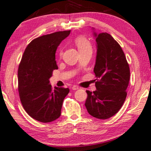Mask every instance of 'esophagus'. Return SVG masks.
Masks as SVG:
<instances>
[{"mask_svg": "<svg viewBox=\"0 0 151 151\" xmlns=\"http://www.w3.org/2000/svg\"><path fill=\"white\" fill-rule=\"evenodd\" d=\"M71 88H72V90H78L79 89V87L77 86H73Z\"/></svg>", "mask_w": 151, "mask_h": 151, "instance_id": "34e87169", "label": "esophagus"}]
</instances>
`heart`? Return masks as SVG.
<instances>
[{
    "instance_id": "1",
    "label": "heart",
    "mask_w": 151,
    "mask_h": 151,
    "mask_svg": "<svg viewBox=\"0 0 151 151\" xmlns=\"http://www.w3.org/2000/svg\"><path fill=\"white\" fill-rule=\"evenodd\" d=\"M75 44L76 47H78L80 53L84 52V51H92L93 47H92V44L90 43V42L86 37L83 36H79L77 38H76ZM61 54V52L60 53V54Z\"/></svg>"
}]
</instances>
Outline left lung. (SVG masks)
<instances>
[{"mask_svg": "<svg viewBox=\"0 0 151 151\" xmlns=\"http://www.w3.org/2000/svg\"><path fill=\"white\" fill-rule=\"evenodd\" d=\"M94 35L97 48L94 68L97 90L93 93L86 90L85 105L91 116L107 119L116 114L124 102L130 70L122 47L109 34Z\"/></svg>", "mask_w": 151, "mask_h": 151, "instance_id": "8db88e82", "label": "left lung"}]
</instances>
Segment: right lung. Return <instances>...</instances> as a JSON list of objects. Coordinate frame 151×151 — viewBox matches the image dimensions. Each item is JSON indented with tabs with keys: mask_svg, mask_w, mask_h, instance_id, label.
Instances as JSON below:
<instances>
[{
	"mask_svg": "<svg viewBox=\"0 0 151 151\" xmlns=\"http://www.w3.org/2000/svg\"><path fill=\"white\" fill-rule=\"evenodd\" d=\"M70 30L43 35L26 47L18 68V91L26 112L37 121L48 123L61 116L63 101L68 88L53 90L49 78L58 69L55 54Z\"/></svg>",
	"mask_w": 151,
	"mask_h": 151,
	"instance_id": "add662e5",
	"label": "right lung"
}]
</instances>
